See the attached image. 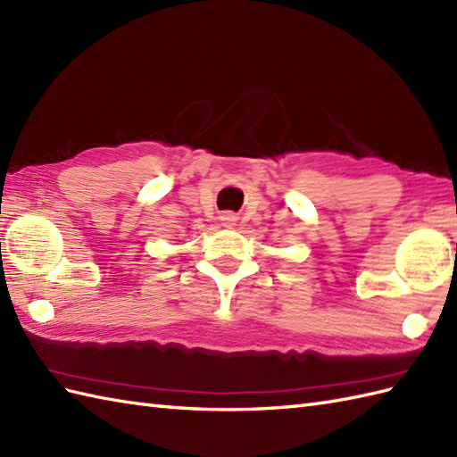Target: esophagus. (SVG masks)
Wrapping results in <instances>:
<instances>
[{
  "instance_id": "obj_1",
  "label": "esophagus",
  "mask_w": 457,
  "mask_h": 457,
  "mask_svg": "<svg viewBox=\"0 0 457 457\" xmlns=\"http://www.w3.org/2000/svg\"><path fill=\"white\" fill-rule=\"evenodd\" d=\"M221 221L226 223V226H234V221H236V216L231 212H223L221 213Z\"/></svg>"
}]
</instances>
